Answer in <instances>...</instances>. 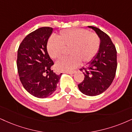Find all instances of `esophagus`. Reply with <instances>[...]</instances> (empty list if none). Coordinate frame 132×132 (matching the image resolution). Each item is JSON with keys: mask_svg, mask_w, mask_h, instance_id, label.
Listing matches in <instances>:
<instances>
[{"mask_svg": "<svg viewBox=\"0 0 132 132\" xmlns=\"http://www.w3.org/2000/svg\"><path fill=\"white\" fill-rule=\"evenodd\" d=\"M75 72V71H69V72H65V73H67V74H69V75H73L74 73Z\"/></svg>", "mask_w": 132, "mask_h": 132, "instance_id": "obj_1", "label": "esophagus"}]
</instances>
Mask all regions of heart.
Listing matches in <instances>:
<instances>
[{"mask_svg": "<svg viewBox=\"0 0 132 132\" xmlns=\"http://www.w3.org/2000/svg\"><path fill=\"white\" fill-rule=\"evenodd\" d=\"M100 39L96 34L90 33L82 29H70L62 30L58 38L51 37L47 44V50L53 59L61 57L69 49L70 57L60 59L55 67L59 71L69 72L78 67L81 63L92 61L98 53Z\"/></svg>", "mask_w": 132, "mask_h": 132, "instance_id": "obj_1", "label": "heart"}]
</instances>
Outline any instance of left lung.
Here are the masks:
<instances>
[{"label": "left lung", "instance_id": "8db88e82", "mask_svg": "<svg viewBox=\"0 0 132 132\" xmlns=\"http://www.w3.org/2000/svg\"><path fill=\"white\" fill-rule=\"evenodd\" d=\"M88 27L100 38V50L87 67L81 69V71H84V79L78 86L82 94L95 96L105 92L114 80L117 69V51L106 34L97 27Z\"/></svg>", "mask_w": 132, "mask_h": 132}]
</instances>
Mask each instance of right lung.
Instances as JSON below:
<instances>
[{
  "label": "right lung",
  "mask_w": 132,
  "mask_h": 132,
  "mask_svg": "<svg viewBox=\"0 0 132 132\" xmlns=\"http://www.w3.org/2000/svg\"><path fill=\"white\" fill-rule=\"evenodd\" d=\"M53 30L50 27L37 29L24 38L18 50L19 79L24 89L37 98L51 95L62 75H56L51 70L54 62L47 51V43Z\"/></svg>",
  "instance_id": "1"
}]
</instances>
